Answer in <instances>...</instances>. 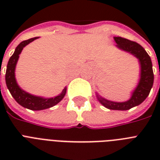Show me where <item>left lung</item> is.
I'll return each instance as SVG.
<instances>
[{
	"label": "left lung",
	"instance_id": "1",
	"mask_svg": "<svg viewBox=\"0 0 160 160\" xmlns=\"http://www.w3.org/2000/svg\"><path fill=\"white\" fill-rule=\"evenodd\" d=\"M116 46L123 51L129 52L139 59L141 66L140 80L138 86L134 90L131 98L125 102H113L104 98L99 97L98 100L103 105L109 109L127 110L134 106L140 105L149 95L154 84V72L152 68V61L145 50L139 44L122 37H114Z\"/></svg>",
	"mask_w": 160,
	"mask_h": 160
}]
</instances>
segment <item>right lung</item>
Listing matches in <instances>:
<instances>
[{
  "mask_svg": "<svg viewBox=\"0 0 160 160\" xmlns=\"http://www.w3.org/2000/svg\"><path fill=\"white\" fill-rule=\"evenodd\" d=\"M36 39H37V37L29 39V40L22 41L17 46L15 50V52L11 56L7 64L6 72V83L9 91L19 105L31 110H41V109H48L57 105L65 96L66 93V88H65L62 93L56 97L45 99V98L38 97V96H35L29 93H26L18 86L16 78H15V68L18 60L19 55L21 54V51L26 45H28L31 41H35Z\"/></svg>",
  "mask_w": 160,
  "mask_h": 160,
  "instance_id": "right-lung-1",
  "label": "right lung"
}]
</instances>
